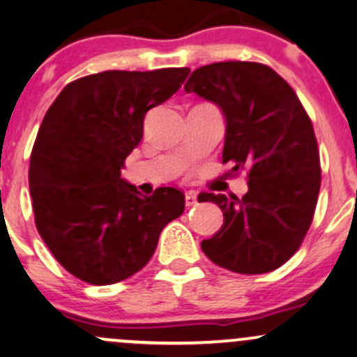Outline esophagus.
<instances>
[{
	"mask_svg": "<svg viewBox=\"0 0 357 357\" xmlns=\"http://www.w3.org/2000/svg\"><path fill=\"white\" fill-rule=\"evenodd\" d=\"M185 204H187V207H192V205L197 204V194H195V192H187V194H185Z\"/></svg>",
	"mask_w": 357,
	"mask_h": 357,
	"instance_id": "esophagus-1",
	"label": "esophagus"
}]
</instances>
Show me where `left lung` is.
Listing matches in <instances>:
<instances>
[{"label": "left lung", "mask_w": 357, "mask_h": 357, "mask_svg": "<svg viewBox=\"0 0 357 357\" xmlns=\"http://www.w3.org/2000/svg\"><path fill=\"white\" fill-rule=\"evenodd\" d=\"M217 103L227 120L222 160L247 170L249 192H202L224 213L219 232L202 241L217 266L237 274H266L286 264L311 227L321 188L312 121L296 91L271 66L220 61L197 68L185 83Z\"/></svg>", "instance_id": "8db88e82"}]
</instances>
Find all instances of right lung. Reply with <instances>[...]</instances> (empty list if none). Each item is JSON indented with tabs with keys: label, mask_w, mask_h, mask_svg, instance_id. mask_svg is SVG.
Returning <instances> with one entry per match:
<instances>
[{
	"label": "right lung",
	"mask_w": 357,
	"mask_h": 357,
	"mask_svg": "<svg viewBox=\"0 0 357 357\" xmlns=\"http://www.w3.org/2000/svg\"><path fill=\"white\" fill-rule=\"evenodd\" d=\"M190 68L108 70L71 82L46 112L29 158L35 224L75 278L108 286L144 269L162 229L182 215L174 187L150 197L120 177L144 137L150 108L170 98Z\"/></svg>",
	"instance_id": "1"
}]
</instances>
